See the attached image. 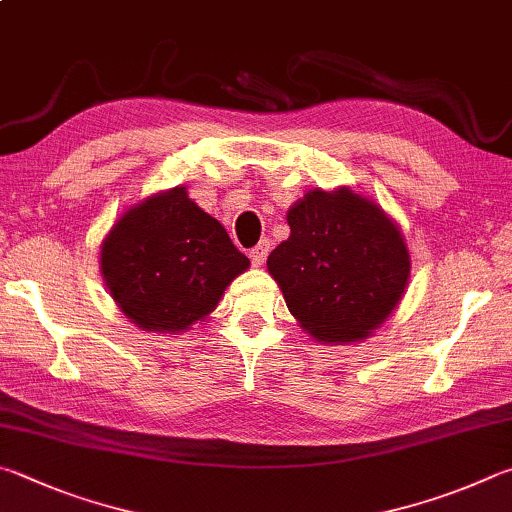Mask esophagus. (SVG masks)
Instances as JSON below:
<instances>
[{
  "instance_id": "obj_1",
  "label": "esophagus",
  "mask_w": 512,
  "mask_h": 512,
  "mask_svg": "<svg viewBox=\"0 0 512 512\" xmlns=\"http://www.w3.org/2000/svg\"><path fill=\"white\" fill-rule=\"evenodd\" d=\"M268 253H271V244H268V239H262L255 248H250V262H253L255 266H262L266 262Z\"/></svg>"
}]
</instances>
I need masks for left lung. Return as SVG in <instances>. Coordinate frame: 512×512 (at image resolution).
Here are the masks:
<instances>
[{
	"instance_id": "obj_1",
	"label": "left lung",
	"mask_w": 512,
	"mask_h": 512,
	"mask_svg": "<svg viewBox=\"0 0 512 512\" xmlns=\"http://www.w3.org/2000/svg\"><path fill=\"white\" fill-rule=\"evenodd\" d=\"M291 237L268 255L288 311L313 338L353 342L383 322L410 280V253L376 203L351 190L304 194Z\"/></svg>"
}]
</instances>
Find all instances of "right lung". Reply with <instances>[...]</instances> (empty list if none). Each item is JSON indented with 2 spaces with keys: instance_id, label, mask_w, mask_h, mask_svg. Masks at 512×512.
Instances as JSON below:
<instances>
[{
  "instance_id": "right-lung-1",
  "label": "right lung",
  "mask_w": 512,
  "mask_h": 512,
  "mask_svg": "<svg viewBox=\"0 0 512 512\" xmlns=\"http://www.w3.org/2000/svg\"><path fill=\"white\" fill-rule=\"evenodd\" d=\"M248 257L185 188L156 194L120 217L102 244L107 288L145 331H183L215 311Z\"/></svg>"
}]
</instances>
